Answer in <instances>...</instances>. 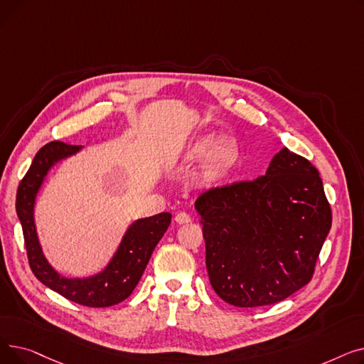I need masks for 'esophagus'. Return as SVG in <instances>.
I'll use <instances>...</instances> for the list:
<instances>
[{
  "mask_svg": "<svg viewBox=\"0 0 364 364\" xmlns=\"http://www.w3.org/2000/svg\"><path fill=\"white\" fill-rule=\"evenodd\" d=\"M176 221H177L178 224H187V223L192 221V218H190V215H188L187 213H178V214L176 215Z\"/></svg>",
  "mask_w": 364,
  "mask_h": 364,
  "instance_id": "esophagus-1",
  "label": "esophagus"
}]
</instances>
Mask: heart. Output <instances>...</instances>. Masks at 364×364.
Masks as SVG:
<instances>
[{"instance_id":"obj_1","label":"heart","mask_w":364,"mask_h":364,"mask_svg":"<svg viewBox=\"0 0 364 364\" xmlns=\"http://www.w3.org/2000/svg\"><path fill=\"white\" fill-rule=\"evenodd\" d=\"M221 137L209 134L199 139L196 143L188 147V161H202L211 154L205 166L203 176L208 180H218L233 169L239 161V146L235 140H225L220 143Z\"/></svg>"}]
</instances>
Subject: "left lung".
<instances>
[{"label": "left lung", "instance_id": "8db88e82", "mask_svg": "<svg viewBox=\"0 0 364 364\" xmlns=\"http://www.w3.org/2000/svg\"><path fill=\"white\" fill-rule=\"evenodd\" d=\"M195 208L209 282L240 309L276 304L304 288L332 225L317 168L286 147L265 176L209 188Z\"/></svg>", "mask_w": 364, "mask_h": 364}]
</instances>
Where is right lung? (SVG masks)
<instances>
[{
    "instance_id": "1",
    "label": "right lung",
    "mask_w": 364,
    "mask_h": 364,
    "mask_svg": "<svg viewBox=\"0 0 364 364\" xmlns=\"http://www.w3.org/2000/svg\"><path fill=\"white\" fill-rule=\"evenodd\" d=\"M81 146L50 141L35 155L16 195V213L22 224L28 261L35 277L47 288L85 307L102 309L127 299L140 282L146 265L171 224V214L162 213L134 223L106 269L88 279H66L53 270L43 255L33 223V203L48 169Z\"/></svg>"
}]
</instances>
